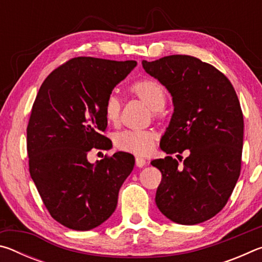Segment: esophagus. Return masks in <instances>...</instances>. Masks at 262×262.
<instances>
[{
  "instance_id": "34e87169",
  "label": "esophagus",
  "mask_w": 262,
  "mask_h": 262,
  "mask_svg": "<svg viewBox=\"0 0 262 262\" xmlns=\"http://www.w3.org/2000/svg\"><path fill=\"white\" fill-rule=\"evenodd\" d=\"M135 164H136L137 167H143V166L145 165V164H147V162H145L144 158L136 157V158H135Z\"/></svg>"
}]
</instances>
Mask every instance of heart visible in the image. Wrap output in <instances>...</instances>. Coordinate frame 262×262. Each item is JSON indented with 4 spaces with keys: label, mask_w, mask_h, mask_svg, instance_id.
<instances>
[{
    "label": "heart",
    "mask_w": 262,
    "mask_h": 262,
    "mask_svg": "<svg viewBox=\"0 0 262 262\" xmlns=\"http://www.w3.org/2000/svg\"><path fill=\"white\" fill-rule=\"evenodd\" d=\"M130 92L144 101L152 111L163 110L166 101L164 88L154 79H140L130 85ZM122 103L115 94H110L104 101V115L110 123L118 125L121 118ZM157 140L152 130H122L113 136L115 148L125 152L147 155L151 151Z\"/></svg>",
    "instance_id": "1"
}]
</instances>
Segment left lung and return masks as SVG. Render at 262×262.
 <instances>
[{
    "label": "left lung",
    "instance_id": "1",
    "mask_svg": "<svg viewBox=\"0 0 262 262\" xmlns=\"http://www.w3.org/2000/svg\"><path fill=\"white\" fill-rule=\"evenodd\" d=\"M172 96L174 112L161 149L180 156L155 159L162 172L156 192L158 209L178 224L210 220L223 209L241 174L244 119L231 82L214 66L189 55L142 61Z\"/></svg>",
    "mask_w": 262,
    "mask_h": 262
}]
</instances>
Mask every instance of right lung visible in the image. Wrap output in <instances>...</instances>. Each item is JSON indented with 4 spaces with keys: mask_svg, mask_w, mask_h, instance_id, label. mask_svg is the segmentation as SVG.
Segmentation results:
<instances>
[{
    "mask_svg": "<svg viewBox=\"0 0 262 262\" xmlns=\"http://www.w3.org/2000/svg\"><path fill=\"white\" fill-rule=\"evenodd\" d=\"M136 61L79 56L53 70L41 84L26 129L29 170L51 216L88 231L113 214L119 189L135 159L118 151L96 164L92 149L107 150L104 101Z\"/></svg>",
    "mask_w": 262,
    "mask_h": 262,
    "instance_id": "obj_1",
    "label": "right lung"
}]
</instances>
